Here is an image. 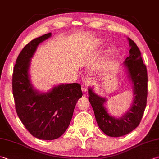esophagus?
Masks as SVG:
<instances>
[{
    "label": "esophagus",
    "mask_w": 159,
    "mask_h": 159,
    "mask_svg": "<svg viewBox=\"0 0 159 159\" xmlns=\"http://www.w3.org/2000/svg\"><path fill=\"white\" fill-rule=\"evenodd\" d=\"M89 84V83L88 81H85L83 83L82 85H81V89H82V92L83 93H85L87 92Z\"/></svg>",
    "instance_id": "obj_1"
}]
</instances>
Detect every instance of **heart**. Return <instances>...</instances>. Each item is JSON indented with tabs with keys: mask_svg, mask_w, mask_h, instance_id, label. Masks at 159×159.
<instances>
[{
	"mask_svg": "<svg viewBox=\"0 0 159 159\" xmlns=\"http://www.w3.org/2000/svg\"><path fill=\"white\" fill-rule=\"evenodd\" d=\"M104 43V40L103 39H98V45H101V44H102V43ZM111 50H112V48H111H111H109L108 49V52H111Z\"/></svg>",
	"mask_w": 159,
	"mask_h": 159,
	"instance_id": "b5f03b06",
	"label": "heart"
}]
</instances>
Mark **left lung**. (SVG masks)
<instances>
[{
  "label": "left lung",
  "instance_id": "left-lung-1",
  "mask_svg": "<svg viewBox=\"0 0 159 159\" xmlns=\"http://www.w3.org/2000/svg\"><path fill=\"white\" fill-rule=\"evenodd\" d=\"M130 47L129 56L123 62V66L132 84L133 99L131 106L120 116H113L105 106L107 98L94 92V87L88 88L89 101L94 110L98 125L105 134L119 137L133 131L139 125L147 103L148 73L137 45L127 38Z\"/></svg>",
  "mask_w": 159,
  "mask_h": 159
}]
</instances>
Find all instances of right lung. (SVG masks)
Returning <instances> with one entry per match:
<instances>
[{"label":"right lung","instance_id":"obj_1","mask_svg":"<svg viewBox=\"0 0 159 159\" xmlns=\"http://www.w3.org/2000/svg\"><path fill=\"white\" fill-rule=\"evenodd\" d=\"M52 36V33L30 41L16 59L12 76V90L16 110L21 122L34 137L54 140L66 131L78 100L82 97L79 83L59 84L48 92L34 88L31 80V59L39 45Z\"/></svg>","mask_w":159,"mask_h":159}]
</instances>
